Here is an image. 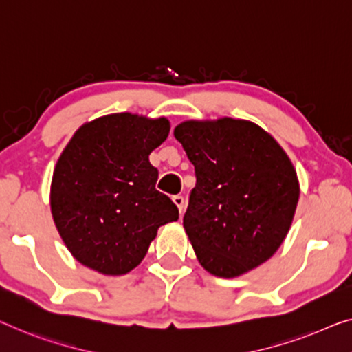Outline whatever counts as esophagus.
I'll use <instances>...</instances> for the list:
<instances>
[{"mask_svg":"<svg viewBox=\"0 0 352 352\" xmlns=\"http://www.w3.org/2000/svg\"><path fill=\"white\" fill-rule=\"evenodd\" d=\"M174 199V202H175V206L178 207V210H180V214H183V212H185V197L182 196V194H177V196H174L172 197Z\"/></svg>","mask_w":352,"mask_h":352,"instance_id":"1","label":"esophagus"}]
</instances>
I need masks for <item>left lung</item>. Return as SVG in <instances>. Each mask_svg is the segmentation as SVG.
Instances as JSON below:
<instances>
[{
	"mask_svg": "<svg viewBox=\"0 0 352 352\" xmlns=\"http://www.w3.org/2000/svg\"><path fill=\"white\" fill-rule=\"evenodd\" d=\"M174 135L196 170L183 226L201 265L232 278L270 259L300 194L281 146L259 126L232 118L185 122Z\"/></svg>",
	"mask_w": 352,
	"mask_h": 352,
	"instance_id": "1",
	"label": "left lung"
}]
</instances>
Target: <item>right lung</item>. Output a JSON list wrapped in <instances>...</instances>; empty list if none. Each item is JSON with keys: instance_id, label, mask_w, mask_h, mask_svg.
<instances>
[{"instance_id": "1", "label": "right lung", "mask_w": 352, "mask_h": 352, "mask_svg": "<svg viewBox=\"0 0 352 352\" xmlns=\"http://www.w3.org/2000/svg\"><path fill=\"white\" fill-rule=\"evenodd\" d=\"M166 118L113 113L83 124L56 162L50 207L56 229L80 264L128 274L178 208L156 190L148 155L169 135Z\"/></svg>"}]
</instances>
